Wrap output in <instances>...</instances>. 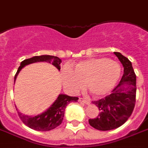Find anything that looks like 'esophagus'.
I'll list each match as a JSON object with an SVG mask.
<instances>
[{
	"label": "esophagus",
	"mask_w": 148,
	"mask_h": 148,
	"mask_svg": "<svg viewBox=\"0 0 148 148\" xmlns=\"http://www.w3.org/2000/svg\"><path fill=\"white\" fill-rule=\"evenodd\" d=\"M78 101H79L80 103H85V104H88V103H89V101H88V100H85V99H84L83 98H79V99H78Z\"/></svg>",
	"instance_id": "34e87169"
}]
</instances>
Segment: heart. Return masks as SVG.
<instances>
[{
    "label": "heart",
    "mask_w": 148,
    "mask_h": 148,
    "mask_svg": "<svg viewBox=\"0 0 148 148\" xmlns=\"http://www.w3.org/2000/svg\"><path fill=\"white\" fill-rule=\"evenodd\" d=\"M121 74V66L106 57L91 58L82 60L74 66H64L61 76L64 88L72 94L85 88L96 98L103 97L113 90Z\"/></svg>",
    "instance_id": "heart-1"
}]
</instances>
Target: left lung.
Masks as SVG:
<instances>
[{"mask_svg":"<svg viewBox=\"0 0 148 148\" xmlns=\"http://www.w3.org/2000/svg\"><path fill=\"white\" fill-rule=\"evenodd\" d=\"M124 67L120 82L109 96L92 102L99 108L96 119H89L91 126L101 131L114 130L124 124L132 114L136 103V76L132 63L120 52H114Z\"/></svg>","mask_w":148,"mask_h":148,"instance_id":"1","label":"left lung"}]
</instances>
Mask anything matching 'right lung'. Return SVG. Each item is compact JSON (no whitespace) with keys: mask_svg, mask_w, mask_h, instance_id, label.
<instances>
[{"mask_svg":"<svg viewBox=\"0 0 148 148\" xmlns=\"http://www.w3.org/2000/svg\"><path fill=\"white\" fill-rule=\"evenodd\" d=\"M39 62H46V63H52V65L58 69V71H60V63H62V60L57 56H49V55L36 56L34 57L23 60L20 63V66L15 75L14 83L16 82L18 73L25 66L29 65L31 63H39ZM77 99L78 98L75 96H70L66 94H60L58 96L57 99L55 100L54 103L47 110L35 116L23 114L21 112H19L17 108L16 110L18 111V116L21 119L23 122L26 125L29 127L30 129L37 130V131H41V132L49 131V130H54L55 128L59 126L62 123L66 106L71 102H77Z\"/></svg>","mask_w":148,"mask_h":148,"instance_id":"obj_1","label":"right lung"}]
</instances>
